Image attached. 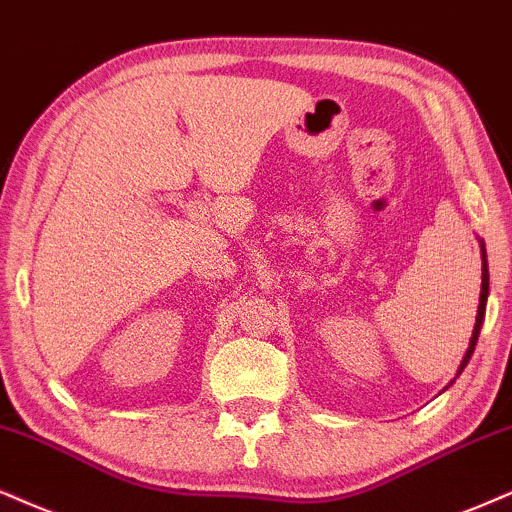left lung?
I'll use <instances>...</instances> for the list:
<instances>
[{"label": "left lung", "mask_w": 512, "mask_h": 512, "mask_svg": "<svg viewBox=\"0 0 512 512\" xmlns=\"http://www.w3.org/2000/svg\"><path fill=\"white\" fill-rule=\"evenodd\" d=\"M487 299H489V263H487V249H484V242H482V292H479L477 320H475V330H472V337H470V346H468V351H465L463 361H460V368L456 372V377L465 370V365H468V361L472 358V351H475V346H477L479 330H482V323H484V311H487ZM453 382H456V380H451V384Z\"/></svg>", "instance_id": "1"}]
</instances>
